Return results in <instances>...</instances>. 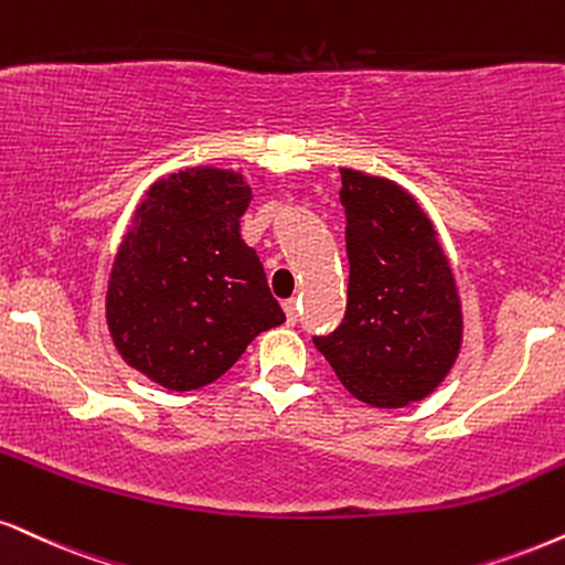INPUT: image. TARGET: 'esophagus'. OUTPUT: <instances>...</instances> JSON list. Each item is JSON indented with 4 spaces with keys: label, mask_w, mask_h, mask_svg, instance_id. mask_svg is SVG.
Masks as SVG:
<instances>
[{
    "label": "esophagus",
    "mask_w": 565,
    "mask_h": 565,
    "mask_svg": "<svg viewBox=\"0 0 565 565\" xmlns=\"http://www.w3.org/2000/svg\"><path fill=\"white\" fill-rule=\"evenodd\" d=\"M282 311H285V319H288V324L298 322V301H294V298L282 303Z\"/></svg>",
    "instance_id": "1"
}]
</instances>
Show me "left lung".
Segmentation results:
<instances>
[{
  "label": "left lung",
  "instance_id": "obj_1",
  "mask_svg": "<svg viewBox=\"0 0 565 565\" xmlns=\"http://www.w3.org/2000/svg\"><path fill=\"white\" fill-rule=\"evenodd\" d=\"M348 306L332 335L315 338L353 398L403 408L440 387L463 340V315L437 230L406 188L340 167Z\"/></svg>",
  "mask_w": 565,
  "mask_h": 565
}]
</instances>
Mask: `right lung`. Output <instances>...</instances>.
Wrapping results in <instances>:
<instances>
[{"instance_id":"right-lung-1","label":"right lung","mask_w":565,"mask_h":565,"mask_svg":"<svg viewBox=\"0 0 565 565\" xmlns=\"http://www.w3.org/2000/svg\"><path fill=\"white\" fill-rule=\"evenodd\" d=\"M250 185L199 164L159 178L136 206L107 282V327L125 364L175 393L227 372L282 324L256 250L241 238Z\"/></svg>"}]
</instances>
